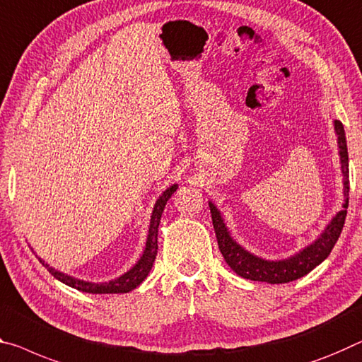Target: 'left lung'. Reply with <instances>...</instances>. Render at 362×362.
I'll use <instances>...</instances> for the list:
<instances>
[{
    "instance_id": "1",
    "label": "left lung",
    "mask_w": 362,
    "mask_h": 362,
    "mask_svg": "<svg viewBox=\"0 0 362 362\" xmlns=\"http://www.w3.org/2000/svg\"><path fill=\"white\" fill-rule=\"evenodd\" d=\"M334 127L338 140V153H340L341 174H343V193H345V203L343 209L338 211L329 226L324 228V232L314 240L311 245L303 248L300 253L286 257V259L267 261L259 256H255L250 251H246L243 246H240L232 238L230 232L223 222L221 211L216 208V204L209 202L212 226H214L217 245L223 256V259L230 266L233 272H237L240 277L255 280V282H267V284H286L291 280L305 277L306 274L313 271L315 266H319L327 256L330 255L338 237H340L341 228L345 226L346 209H348V192H349V170H348V148L345 129L340 120H334Z\"/></svg>"
}]
</instances>
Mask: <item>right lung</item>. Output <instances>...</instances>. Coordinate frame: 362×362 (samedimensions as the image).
Segmentation results:
<instances>
[{"label":"right lung","instance_id":"add662e5","mask_svg":"<svg viewBox=\"0 0 362 362\" xmlns=\"http://www.w3.org/2000/svg\"><path fill=\"white\" fill-rule=\"evenodd\" d=\"M179 188L177 183L169 187L160 197L158 198L156 204H154L153 212H151V221H150V230H148V238H146V245L145 250H143V255L139 259V262L135 264L134 267L127 271L125 274L120 275V277L109 280V282L105 284H95V282H85V280H80L76 277H71L64 272L56 271V269L49 267L47 262H45L42 257H38L40 262L43 264L45 267L48 269L51 275L59 280V282L66 284L72 288H76L78 291H83V293H93V295H101V293H129L134 288H136L143 280L146 279V275L150 274L153 262L156 259L158 255V228H159V222H160V216H163V211L165 208V203L169 202V198L174 194V192Z\"/></svg>","mask_w":362,"mask_h":362}]
</instances>
